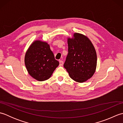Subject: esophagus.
I'll return each instance as SVG.
<instances>
[{
	"instance_id": "1",
	"label": "esophagus",
	"mask_w": 123,
	"mask_h": 123,
	"mask_svg": "<svg viewBox=\"0 0 123 123\" xmlns=\"http://www.w3.org/2000/svg\"><path fill=\"white\" fill-rule=\"evenodd\" d=\"M59 63H60V66H62V65H63V61H62V60H60Z\"/></svg>"
}]
</instances>
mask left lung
I'll use <instances>...</instances> for the list:
<instances>
[{
  "label": "left lung",
  "instance_id": "1",
  "mask_svg": "<svg viewBox=\"0 0 123 123\" xmlns=\"http://www.w3.org/2000/svg\"><path fill=\"white\" fill-rule=\"evenodd\" d=\"M67 42L68 54L64 68L72 79L85 82L93 76L96 70L97 56L95 47L87 36L78 33L68 37Z\"/></svg>",
  "mask_w": 123,
  "mask_h": 123
}]
</instances>
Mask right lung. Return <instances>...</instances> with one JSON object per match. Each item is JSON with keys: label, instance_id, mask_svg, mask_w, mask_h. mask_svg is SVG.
Returning <instances> with one entry per match:
<instances>
[{"label": "right lung", "instance_id": "obj_1", "mask_svg": "<svg viewBox=\"0 0 123 123\" xmlns=\"http://www.w3.org/2000/svg\"><path fill=\"white\" fill-rule=\"evenodd\" d=\"M24 61L28 74L38 81L49 79L59 65L49 44L39 40L33 41L28 48Z\"/></svg>", "mask_w": 123, "mask_h": 123}]
</instances>
